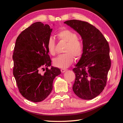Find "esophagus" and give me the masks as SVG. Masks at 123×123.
Masks as SVG:
<instances>
[{
	"label": "esophagus",
	"instance_id": "1",
	"mask_svg": "<svg viewBox=\"0 0 123 123\" xmlns=\"http://www.w3.org/2000/svg\"><path fill=\"white\" fill-rule=\"evenodd\" d=\"M67 71V70L66 69H61V72L62 73H64V72H65Z\"/></svg>",
	"mask_w": 123,
	"mask_h": 123
}]
</instances>
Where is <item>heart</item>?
Here are the masks:
<instances>
[{
  "label": "heart",
  "instance_id": "obj_1",
  "mask_svg": "<svg viewBox=\"0 0 123 123\" xmlns=\"http://www.w3.org/2000/svg\"><path fill=\"white\" fill-rule=\"evenodd\" d=\"M60 41L67 43L64 52L66 53L60 55L53 59V63L55 66L60 68H67L74 61V56L76 59L81 56L83 51L82 43L78 40L76 33L69 29H62L57 34ZM56 44L54 39L50 37L47 43V49L49 53L52 55L55 54Z\"/></svg>",
  "mask_w": 123,
  "mask_h": 123
}]
</instances>
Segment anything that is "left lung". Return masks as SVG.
<instances>
[{
  "label": "left lung",
  "mask_w": 123,
  "mask_h": 123,
  "mask_svg": "<svg viewBox=\"0 0 123 123\" xmlns=\"http://www.w3.org/2000/svg\"><path fill=\"white\" fill-rule=\"evenodd\" d=\"M64 23L79 34L83 46L81 57L72 70L75 74L73 91L80 98L92 99L106 85L111 66L108 43L100 31L88 22L72 19Z\"/></svg>",
  "instance_id": "8db88e82"
}]
</instances>
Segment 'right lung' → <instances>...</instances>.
<instances>
[{"mask_svg":"<svg viewBox=\"0 0 123 123\" xmlns=\"http://www.w3.org/2000/svg\"><path fill=\"white\" fill-rule=\"evenodd\" d=\"M52 31L49 25L36 22L23 31L16 41L13 75L21 95L35 103L43 101L49 95L53 80L61 74L57 68H48L51 60L47 43ZM44 67L46 72L42 74L40 70Z\"/></svg>","mask_w":123,"mask_h":123,"instance_id":"obj_1","label":"right lung"}]
</instances>
